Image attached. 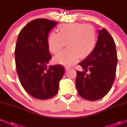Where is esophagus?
I'll use <instances>...</instances> for the list:
<instances>
[{
    "instance_id": "obj_1",
    "label": "esophagus",
    "mask_w": 127,
    "mask_h": 127,
    "mask_svg": "<svg viewBox=\"0 0 127 127\" xmlns=\"http://www.w3.org/2000/svg\"><path fill=\"white\" fill-rule=\"evenodd\" d=\"M65 70H70V67H65Z\"/></svg>"
}]
</instances>
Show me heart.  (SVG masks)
Returning <instances> with one entry per match:
<instances>
[{
    "label": "heart",
    "instance_id": "obj_1",
    "mask_svg": "<svg viewBox=\"0 0 127 127\" xmlns=\"http://www.w3.org/2000/svg\"><path fill=\"white\" fill-rule=\"evenodd\" d=\"M97 33L92 25L75 23L60 26L59 33L51 32L48 37L49 51L57 55L67 44V49L55 58L56 63L70 66L78 59H85L93 51Z\"/></svg>",
    "mask_w": 127,
    "mask_h": 127
}]
</instances>
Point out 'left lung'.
<instances>
[{
	"instance_id": "1",
	"label": "left lung",
	"mask_w": 127,
	"mask_h": 127,
	"mask_svg": "<svg viewBox=\"0 0 127 127\" xmlns=\"http://www.w3.org/2000/svg\"><path fill=\"white\" fill-rule=\"evenodd\" d=\"M117 52L114 40L106 29L98 31L93 51L79 63L84 71H77L76 87L79 95L90 101L104 97L112 88L116 75ZM90 71V74L86 72Z\"/></svg>"
}]
</instances>
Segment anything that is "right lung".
I'll use <instances>...</instances> for the list:
<instances>
[{"label":"right lung","instance_id":"add662e5","mask_svg":"<svg viewBox=\"0 0 127 127\" xmlns=\"http://www.w3.org/2000/svg\"><path fill=\"white\" fill-rule=\"evenodd\" d=\"M57 22L39 18L29 23L19 33L15 50L17 72L28 94L40 100L57 94L65 69L60 65L47 66L51 59L48 36Z\"/></svg>","mask_w":127,"mask_h":127}]
</instances>
